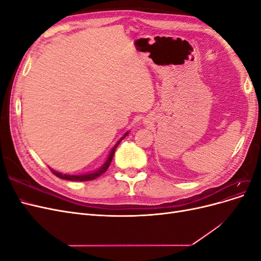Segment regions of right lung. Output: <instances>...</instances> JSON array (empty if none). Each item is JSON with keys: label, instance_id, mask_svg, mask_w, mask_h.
Returning <instances> with one entry per match:
<instances>
[{"label": "right lung", "instance_id": "add662e5", "mask_svg": "<svg viewBox=\"0 0 261 261\" xmlns=\"http://www.w3.org/2000/svg\"><path fill=\"white\" fill-rule=\"evenodd\" d=\"M128 133H129V132H126V133L124 134V136L114 145V147L111 149V151H110V153H109V155H108V159L106 160V162H105L103 164H102L101 167H100L98 170H96V171L90 172V173H85V174H80V175H70V174H63V173H61V172L54 171V170H52L51 168H50V169H51V171H52V173H53L54 175H57L58 177H60V178H62V179L75 180V181H85V180H92V179H94V178H97V177H99L101 174H103V173L108 170L110 163H111V161H112V159H113L115 149L117 148L118 145H120L121 141H122L126 136L128 135Z\"/></svg>", "mask_w": 261, "mask_h": 261}]
</instances>
